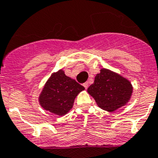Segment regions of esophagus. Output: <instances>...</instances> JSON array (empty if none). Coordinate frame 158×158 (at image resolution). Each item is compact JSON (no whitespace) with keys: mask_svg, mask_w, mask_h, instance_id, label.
I'll list each match as a JSON object with an SVG mask.
<instances>
[{"mask_svg":"<svg viewBox=\"0 0 158 158\" xmlns=\"http://www.w3.org/2000/svg\"><path fill=\"white\" fill-rule=\"evenodd\" d=\"M83 87H85V89H87V87H88V83H87V82H86V83H83Z\"/></svg>","mask_w":158,"mask_h":158,"instance_id":"esophagus-1","label":"esophagus"}]
</instances>
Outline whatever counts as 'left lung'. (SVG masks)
<instances>
[{"mask_svg":"<svg viewBox=\"0 0 158 158\" xmlns=\"http://www.w3.org/2000/svg\"><path fill=\"white\" fill-rule=\"evenodd\" d=\"M129 80L117 73L103 68L95 75L93 84L87 92L95 99L99 108L107 112H114L127 104L132 93Z\"/></svg>","mask_w":158,"mask_h":158,"instance_id":"1","label":"left lung"}]
</instances>
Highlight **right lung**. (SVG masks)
<instances>
[{
    "instance_id": "obj_1",
    "label": "right lung",
    "mask_w": 158,
    "mask_h": 158,
    "mask_svg": "<svg viewBox=\"0 0 158 158\" xmlns=\"http://www.w3.org/2000/svg\"><path fill=\"white\" fill-rule=\"evenodd\" d=\"M84 89L61 69L53 73L46 81L38 98L39 104L46 111L64 116L72 108L75 97Z\"/></svg>"
}]
</instances>
